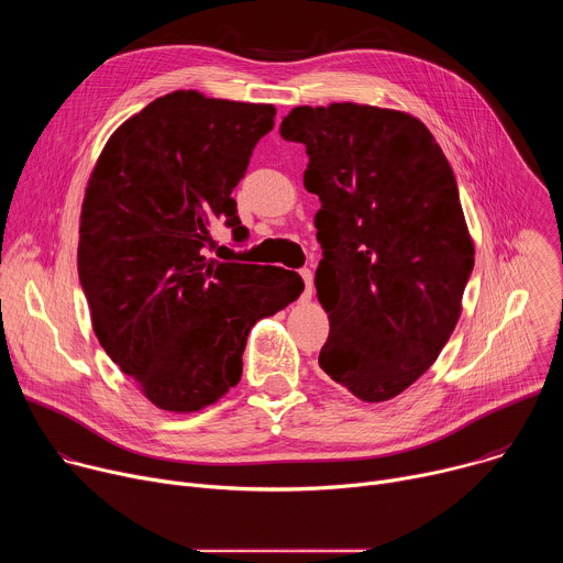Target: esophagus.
I'll return each instance as SVG.
<instances>
[{
  "mask_svg": "<svg viewBox=\"0 0 563 563\" xmlns=\"http://www.w3.org/2000/svg\"><path fill=\"white\" fill-rule=\"evenodd\" d=\"M298 274H300V278H302V283H305V291H302V296H305V298H309V296H311V287H313V274H311L309 269H300Z\"/></svg>",
  "mask_w": 563,
  "mask_h": 563,
  "instance_id": "obj_1",
  "label": "esophagus"
}]
</instances>
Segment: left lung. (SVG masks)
Instances as JSON below:
<instances>
[{
  "mask_svg": "<svg viewBox=\"0 0 563 563\" xmlns=\"http://www.w3.org/2000/svg\"><path fill=\"white\" fill-rule=\"evenodd\" d=\"M280 135L305 144V189L320 200L318 365L380 404L430 369L461 313L474 245L454 172L428 126L391 109L296 107Z\"/></svg>",
  "mask_w": 563,
  "mask_h": 563,
  "instance_id": "left-lung-1",
  "label": "left lung"
}]
</instances>
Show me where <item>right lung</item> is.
<instances>
[{
	"mask_svg": "<svg viewBox=\"0 0 563 563\" xmlns=\"http://www.w3.org/2000/svg\"><path fill=\"white\" fill-rule=\"evenodd\" d=\"M272 104L174 91L129 118L91 174L77 274L111 361L159 410L196 412L240 380L256 320L302 291L296 272L207 258L220 222L250 229L233 187L274 129Z\"/></svg>",
	"mask_w": 563,
	"mask_h": 563,
	"instance_id": "1",
	"label": "right lung"
}]
</instances>
